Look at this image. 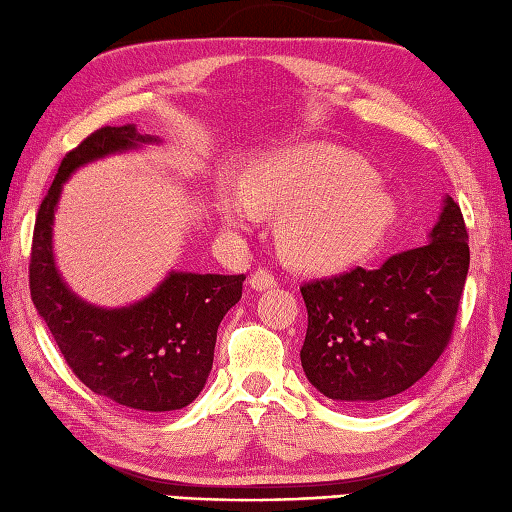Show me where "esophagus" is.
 Returning a JSON list of instances; mask_svg holds the SVG:
<instances>
[{
	"label": "esophagus",
	"instance_id": "obj_1",
	"mask_svg": "<svg viewBox=\"0 0 512 512\" xmlns=\"http://www.w3.org/2000/svg\"><path fill=\"white\" fill-rule=\"evenodd\" d=\"M278 278L269 272V269H263L258 267L256 272L252 274V278H249V285H252V289H256V292H263V289H269V287H276Z\"/></svg>",
	"mask_w": 512,
	"mask_h": 512
}]
</instances>
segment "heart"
<instances>
[{
  "mask_svg": "<svg viewBox=\"0 0 512 512\" xmlns=\"http://www.w3.org/2000/svg\"><path fill=\"white\" fill-rule=\"evenodd\" d=\"M283 209L278 243L289 260L310 269H339L376 252L397 218V205L376 171L354 153L305 144L260 158L243 185L218 191V214L247 229L263 211Z\"/></svg>",
  "mask_w": 512,
  "mask_h": 512,
  "instance_id": "heart-1",
  "label": "heart"
}]
</instances>
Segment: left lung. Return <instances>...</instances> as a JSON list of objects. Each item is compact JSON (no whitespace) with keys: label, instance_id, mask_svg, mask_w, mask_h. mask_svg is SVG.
<instances>
[{"label":"left lung","instance_id":"left-lung-1","mask_svg":"<svg viewBox=\"0 0 512 512\" xmlns=\"http://www.w3.org/2000/svg\"><path fill=\"white\" fill-rule=\"evenodd\" d=\"M430 238L376 269L354 267L301 285V363L325 397L352 406L394 397L448 347L470 265L464 214L452 198Z\"/></svg>","mask_w":512,"mask_h":512}]
</instances>
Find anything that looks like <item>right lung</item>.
I'll use <instances>...</instances> for the list:
<instances>
[{"mask_svg": "<svg viewBox=\"0 0 512 512\" xmlns=\"http://www.w3.org/2000/svg\"><path fill=\"white\" fill-rule=\"evenodd\" d=\"M151 140L133 124L102 127L66 153L37 209L28 285L64 361L86 388L133 410L167 412L189 406L205 388L218 325L243 296L245 274L173 272L144 301L100 310L69 292L51 249L62 182L86 162Z\"/></svg>", "mask_w": 512, "mask_h": 512, "instance_id": "right-lung-1", "label": "right lung"}]
</instances>
